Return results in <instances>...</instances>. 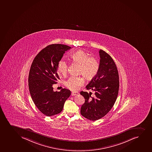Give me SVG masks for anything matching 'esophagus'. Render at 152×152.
Returning a JSON list of instances; mask_svg holds the SVG:
<instances>
[{"instance_id":"1","label":"esophagus","mask_w":152,"mask_h":152,"mask_svg":"<svg viewBox=\"0 0 152 152\" xmlns=\"http://www.w3.org/2000/svg\"><path fill=\"white\" fill-rule=\"evenodd\" d=\"M79 93L78 92H72L71 93V95L72 96H76V95H78Z\"/></svg>"}]
</instances>
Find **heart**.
Here are the masks:
<instances>
[{
    "instance_id": "b5f03b06",
    "label": "heart",
    "mask_w": 152,
    "mask_h": 152,
    "mask_svg": "<svg viewBox=\"0 0 152 152\" xmlns=\"http://www.w3.org/2000/svg\"><path fill=\"white\" fill-rule=\"evenodd\" d=\"M89 54L83 50H79L70 56V59L74 63L79 64L78 74H82L86 79L94 78L98 73L100 64L94 56H89ZM68 64L66 61H61L58 64V71L61 75L66 74L68 71ZM84 79L81 76H72L66 81L65 84L72 91H76L84 84Z\"/></svg>"
}]
</instances>
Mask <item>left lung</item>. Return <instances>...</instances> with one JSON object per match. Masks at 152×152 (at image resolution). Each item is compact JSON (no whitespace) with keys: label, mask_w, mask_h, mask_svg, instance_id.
<instances>
[{"label":"left lung","mask_w":152,"mask_h":152,"mask_svg":"<svg viewBox=\"0 0 152 152\" xmlns=\"http://www.w3.org/2000/svg\"><path fill=\"white\" fill-rule=\"evenodd\" d=\"M99 56L98 73L86 86V89L95 91L94 96L86 91L80 92L85 99L81 114L91 121L99 120L109 113L115 102L119 89L118 73L112 57L101 49Z\"/></svg>","instance_id":"left-lung-1"}]
</instances>
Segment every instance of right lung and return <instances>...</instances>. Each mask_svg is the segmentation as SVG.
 Wrapping results in <instances>:
<instances>
[{"label": "right lung", "instance_id": "obj_1", "mask_svg": "<svg viewBox=\"0 0 152 152\" xmlns=\"http://www.w3.org/2000/svg\"><path fill=\"white\" fill-rule=\"evenodd\" d=\"M71 47L63 44H51L37 55L31 66L28 76L30 94L35 105L48 116L58 114L63 110L64 102L71 91L62 88L54 91L53 84L59 79L58 64L66 51Z\"/></svg>", "mask_w": 152, "mask_h": 152}]
</instances>
